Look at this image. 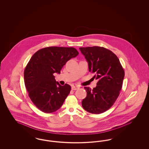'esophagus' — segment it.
<instances>
[{
	"instance_id": "obj_1",
	"label": "esophagus",
	"mask_w": 149,
	"mask_h": 149,
	"mask_svg": "<svg viewBox=\"0 0 149 149\" xmlns=\"http://www.w3.org/2000/svg\"><path fill=\"white\" fill-rule=\"evenodd\" d=\"M79 89V87L78 86H72V87H71V89L72 90H77V89Z\"/></svg>"
}]
</instances>
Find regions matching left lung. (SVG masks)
<instances>
[{"instance_id": "left-lung-1", "label": "left lung", "mask_w": 149, "mask_h": 149, "mask_svg": "<svg viewBox=\"0 0 149 149\" xmlns=\"http://www.w3.org/2000/svg\"><path fill=\"white\" fill-rule=\"evenodd\" d=\"M88 64L89 71L94 74L98 80L92 90L84 87L86 97L81 104L87 112L102 113L113 106L120 92L125 72L117 56L111 51L103 47H80Z\"/></svg>"}]
</instances>
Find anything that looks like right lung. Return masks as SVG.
<instances>
[{"label":"right lung","instance_id":"obj_1","mask_svg":"<svg viewBox=\"0 0 149 149\" xmlns=\"http://www.w3.org/2000/svg\"><path fill=\"white\" fill-rule=\"evenodd\" d=\"M78 54L74 47L54 46L38 50L31 57L24 72V83L30 99L41 111L52 113L63 104L71 86L60 85L54 74H60L66 63Z\"/></svg>","mask_w":149,"mask_h":149}]
</instances>
